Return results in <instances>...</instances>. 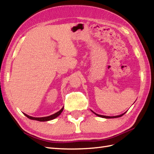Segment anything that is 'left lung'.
<instances>
[{
    "label": "left lung",
    "instance_id": "left-lung-1",
    "mask_svg": "<svg viewBox=\"0 0 154 154\" xmlns=\"http://www.w3.org/2000/svg\"><path fill=\"white\" fill-rule=\"evenodd\" d=\"M93 112L95 115H96L97 116H98V117H103V118H106V119H109V118H117V117H121L122 116H123L125 113H123V114H121V115H119V116H112V117H110V116H102V115H99V114H97V113H94V112Z\"/></svg>",
    "mask_w": 154,
    "mask_h": 154
}]
</instances>
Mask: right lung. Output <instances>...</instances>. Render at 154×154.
Listing matches in <instances>:
<instances>
[{
    "mask_svg": "<svg viewBox=\"0 0 154 154\" xmlns=\"http://www.w3.org/2000/svg\"><path fill=\"white\" fill-rule=\"evenodd\" d=\"M63 109V108L61 109L59 112H56V113L54 114H52V115L50 116H47V117H31V116H29L27 115V114L24 113V115L26 116L27 117H28L29 119H32V120H36V121H51V120H52L54 119H55V118H56L57 117H58L61 113L62 112V111Z\"/></svg>",
    "mask_w": 154,
    "mask_h": 154,
    "instance_id": "add662e5",
    "label": "right lung"
}]
</instances>
